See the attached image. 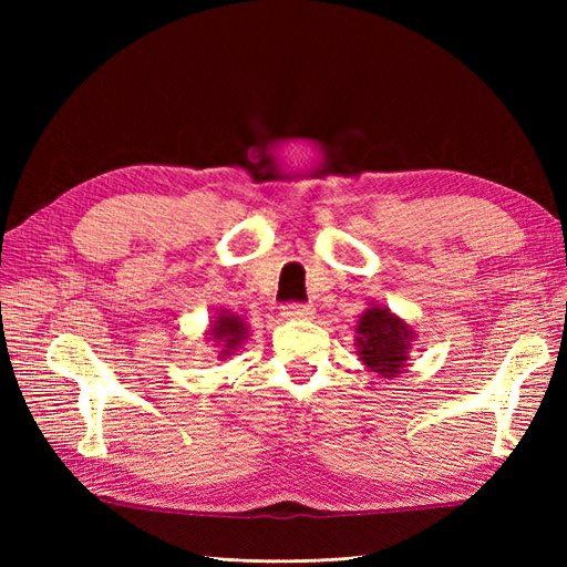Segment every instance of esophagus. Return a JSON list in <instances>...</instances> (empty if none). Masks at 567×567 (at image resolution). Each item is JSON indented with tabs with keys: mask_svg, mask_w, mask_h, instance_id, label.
<instances>
[{
	"mask_svg": "<svg viewBox=\"0 0 567 567\" xmlns=\"http://www.w3.org/2000/svg\"><path fill=\"white\" fill-rule=\"evenodd\" d=\"M281 315L286 319H310L315 315V307L305 302H288L281 307Z\"/></svg>",
	"mask_w": 567,
	"mask_h": 567,
	"instance_id": "1",
	"label": "esophagus"
}]
</instances>
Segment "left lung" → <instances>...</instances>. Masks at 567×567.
I'll use <instances>...</instances> for the list:
<instances>
[{"instance_id": "left-lung-1", "label": "left lung", "mask_w": 567, "mask_h": 567, "mask_svg": "<svg viewBox=\"0 0 567 567\" xmlns=\"http://www.w3.org/2000/svg\"><path fill=\"white\" fill-rule=\"evenodd\" d=\"M414 331L388 307L371 305L357 323V350L362 364L383 379H398L404 371Z\"/></svg>"}]
</instances>
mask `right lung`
I'll return each mask as SVG.
<instances>
[{
	"instance_id": "add662e5",
	"label": "right lung",
	"mask_w": 567,
	"mask_h": 567,
	"mask_svg": "<svg viewBox=\"0 0 567 567\" xmlns=\"http://www.w3.org/2000/svg\"><path fill=\"white\" fill-rule=\"evenodd\" d=\"M215 346L219 348V359L229 357L234 350L241 348V342L248 338V323L244 317H236L231 312H219L215 321L210 323V333H208Z\"/></svg>"
}]
</instances>
